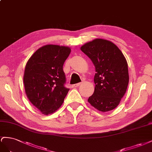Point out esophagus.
Wrapping results in <instances>:
<instances>
[{"mask_svg": "<svg viewBox=\"0 0 152 152\" xmlns=\"http://www.w3.org/2000/svg\"><path fill=\"white\" fill-rule=\"evenodd\" d=\"M81 83H78L75 84V85H72V86H73V87H77V86H79L81 85Z\"/></svg>", "mask_w": 152, "mask_h": 152, "instance_id": "obj_1", "label": "esophagus"}]
</instances>
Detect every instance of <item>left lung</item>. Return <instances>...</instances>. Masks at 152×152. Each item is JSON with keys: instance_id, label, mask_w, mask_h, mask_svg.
I'll use <instances>...</instances> for the list:
<instances>
[{"instance_id": "left-lung-1", "label": "left lung", "mask_w": 152, "mask_h": 152, "mask_svg": "<svg viewBox=\"0 0 152 152\" xmlns=\"http://www.w3.org/2000/svg\"><path fill=\"white\" fill-rule=\"evenodd\" d=\"M81 50L95 67L94 92L88 102L95 109L106 112L118 106L127 88L128 65L122 52L113 42L102 39L85 43Z\"/></svg>"}]
</instances>
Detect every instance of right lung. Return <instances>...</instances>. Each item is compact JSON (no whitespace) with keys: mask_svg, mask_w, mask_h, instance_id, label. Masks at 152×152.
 <instances>
[{"mask_svg":"<svg viewBox=\"0 0 152 152\" xmlns=\"http://www.w3.org/2000/svg\"><path fill=\"white\" fill-rule=\"evenodd\" d=\"M71 53L67 46L47 45L39 48L26 64L23 83L28 100L48 115L62 106L69 89L65 87L63 65Z\"/></svg>","mask_w":152,"mask_h":152,"instance_id":"add662e5","label":"right lung"}]
</instances>
